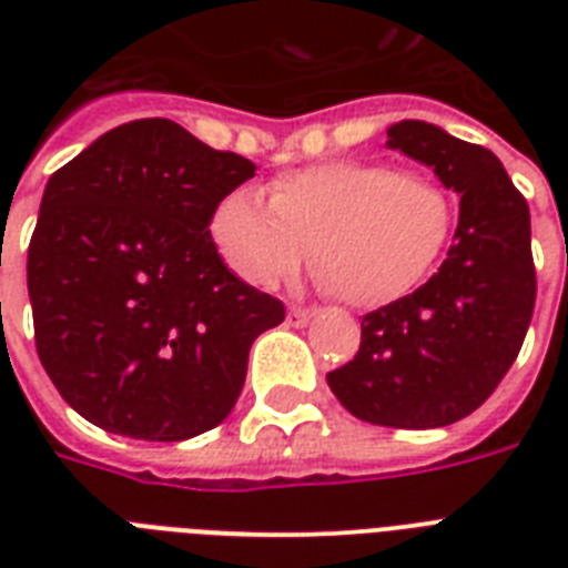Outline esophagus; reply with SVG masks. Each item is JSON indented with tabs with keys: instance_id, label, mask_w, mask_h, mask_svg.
Returning a JSON list of instances; mask_svg holds the SVG:
<instances>
[{
	"instance_id": "34e87169",
	"label": "esophagus",
	"mask_w": 568,
	"mask_h": 568,
	"mask_svg": "<svg viewBox=\"0 0 568 568\" xmlns=\"http://www.w3.org/2000/svg\"><path fill=\"white\" fill-rule=\"evenodd\" d=\"M312 315H315V312L306 310V306H292V310H288V324H292V327H303V324H310Z\"/></svg>"
}]
</instances>
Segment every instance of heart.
Masks as SVG:
<instances>
[{
  "label": "heart",
  "mask_w": 568,
  "mask_h": 568,
  "mask_svg": "<svg viewBox=\"0 0 568 568\" xmlns=\"http://www.w3.org/2000/svg\"><path fill=\"white\" fill-rule=\"evenodd\" d=\"M454 221V196L430 173L333 159L274 176L267 203L253 191L226 194L212 214V239L244 283H283L310 253L342 301L372 310L430 274Z\"/></svg>",
  "instance_id": "1"
}]
</instances>
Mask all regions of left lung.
<instances>
[{
    "mask_svg": "<svg viewBox=\"0 0 568 568\" xmlns=\"http://www.w3.org/2000/svg\"><path fill=\"white\" fill-rule=\"evenodd\" d=\"M388 146L433 168L459 194V223L439 271L363 318V342L327 374L347 413L383 427L466 418L510 372L537 303L528 200L486 146L422 120L388 129Z\"/></svg>",
    "mask_w": 568,
    "mask_h": 568,
    "instance_id": "1",
    "label": "left lung"
}]
</instances>
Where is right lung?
I'll list each match as a JSON object with an SVG mask.
<instances>
[{"label": "right lung", "instance_id": "add662e5", "mask_svg": "<svg viewBox=\"0 0 568 568\" xmlns=\"http://www.w3.org/2000/svg\"><path fill=\"white\" fill-rule=\"evenodd\" d=\"M256 164L164 118L97 138L47 182L29 244L34 345L91 424L182 442L232 413L250 345L285 306L241 283L212 214Z\"/></svg>", "mask_w": 568, "mask_h": 568}]
</instances>
